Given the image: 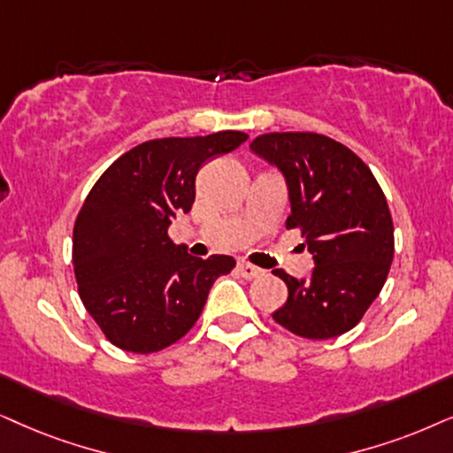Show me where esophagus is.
Instances as JSON below:
<instances>
[{"label":"esophagus","instance_id":"1","mask_svg":"<svg viewBox=\"0 0 453 453\" xmlns=\"http://www.w3.org/2000/svg\"><path fill=\"white\" fill-rule=\"evenodd\" d=\"M238 273H240V276H242V278H246V280H253V278L263 276V269L250 265V263L240 261V263H238Z\"/></svg>","mask_w":453,"mask_h":453}]
</instances>
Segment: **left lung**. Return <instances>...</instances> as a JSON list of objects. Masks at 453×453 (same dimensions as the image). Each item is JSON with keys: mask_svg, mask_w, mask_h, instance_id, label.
I'll return each instance as SVG.
<instances>
[{"mask_svg": "<svg viewBox=\"0 0 453 453\" xmlns=\"http://www.w3.org/2000/svg\"><path fill=\"white\" fill-rule=\"evenodd\" d=\"M284 175L290 215L316 267L309 278L276 269L288 299L273 319L303 339L345 334L379 296L393 261V219L379 181L347 146L319 134H265L250 144Z\"/></svg>", "mask_w": 453, "mask_h": 453, "instance_id": "obj_1", "label": "left lung"}]
</instances>
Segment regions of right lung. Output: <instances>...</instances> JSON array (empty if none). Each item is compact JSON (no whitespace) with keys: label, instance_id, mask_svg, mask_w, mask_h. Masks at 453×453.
I'll use <instances>...</instances> for the list:
<instances>
[{"label":"right lung","instance_id":"obj_1","mask_svg":"<svg viewBox=\"0 0 453 453\" xmlns=\"http://www.w3.org/2000/svg\"><path fill=\"white\" fill-rule=\"evenodd\" d=\"M242 131L163 137L131 148L85 198L73 230V265L85 309L123 351L154 353L196 324L209 290L236 261L188 255L167 236L192 209L204 163L236 150Z\"/></svg>","mask_w":453,"mask_h":453}]
</instances>
